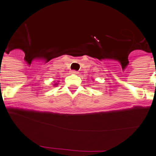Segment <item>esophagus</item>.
Returning <instances> with one entry per match:
<instances>
[{
  "mask_svg": "<svg viewBox=\"0 0 156 156\" xmlns=\"http://www.w3.org/2000/svg\"><path fill=\"white\" fill-rule=\"evenodd\" d=\"M71 73H72V74H77V73H78V72H77V71L73 70V71H72V72H71Z\"/></svg>",
  "mask_w": 156,
  "mask_h": 156,
  "instance_id": "34e87169",
  "label": "esophagus"
}]
</instances>
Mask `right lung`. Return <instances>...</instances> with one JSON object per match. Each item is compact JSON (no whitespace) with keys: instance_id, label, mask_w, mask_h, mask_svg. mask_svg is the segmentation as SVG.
Masks as SVG:
<instances>
[{"instance_id":"right-lung-1","label":"right lung","mask_w":156,"mask_h":156,"mask_svg":"<svg viewBox=\"0 0 156 156\" xmlns=\"http://www.w3.org/2000/svg\"><path fill=\"white\" fill-rule=\"evenodd\" d=\"M56 84H57V83H56V84H54V85H55H55H56Z\"/></svg>"}]
</instances>
